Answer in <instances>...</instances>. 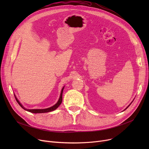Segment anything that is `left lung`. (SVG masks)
<instances>
[{
  "label": "left lung",
  "mask_w": 149,
  "mask_h": 149,
  "mask_svg": "<svg viewBox=\"0 0 149 149\" xmlns=\"http://www.w3.org/2000/svg\"><path fill=\"white\" fill-rule=\"evenodd\" d=\"M132 102H133V101H132ZM132 103H130V104H129V106H127V107H126V109H124V111H125V110H126V109H127V107H129V106H130V104H132Z\"/></svg>",
  "instance_id": "1"
}]
</instances>
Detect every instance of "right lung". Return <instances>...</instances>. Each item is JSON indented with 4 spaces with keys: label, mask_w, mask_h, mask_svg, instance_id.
<instances>
[{
    "label": "right lung",
    "mask_w": 149,
    "mask_h": 149,
    "mask_svg": "<svg viewBox=\"0 0 149 149\" xmlns=\"http://www.w3.org/2000/svg\"><path fill=\"white\" fill-rule=\"evenodd\" d=\"M64 88L65 86H63V88H62L61 89V93H60V98L58 100V101L57 102V103L56 104H54V106L50 107H48V108H46V109H26L25 107H23V106L20 103V101H19V100L17 98L16 96L14 94V97L15 98V100H16L17 102L18 103V104L21 106V107H22L24 110L28 111V112H31V113H46V112H52V111H54L56 110V109H57L58 107V106L61 104V102H62V94H63V89H64Z\"/></svg>",
    "instance_id": "right-lung-1"
}]
</instances>
